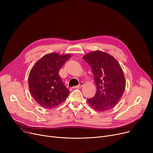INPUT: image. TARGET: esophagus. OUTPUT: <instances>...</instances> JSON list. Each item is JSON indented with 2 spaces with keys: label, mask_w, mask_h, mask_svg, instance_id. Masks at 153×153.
Instances as JSON below:
<instances>
[{
  "label": "esophagus",
  "mask_w": 153,
  "mask_h": 153,
  "mask_svg": "<svg viewBox=\"0 0 153 153\" xmlns=\"http://www.w3.org/2000/svg\"><path fill=\"white\" fill-rule=\"evenodd\" d=\"M83 85H84V82H81L79 83V84L78 85L74 86V87H73V88H74V89H78V88H81Z\"/></svg>",
  "instance_id": "obj_1"
}]
</instances>
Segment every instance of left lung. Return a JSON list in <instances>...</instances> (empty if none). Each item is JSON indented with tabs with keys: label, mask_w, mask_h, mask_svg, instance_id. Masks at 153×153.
<instances>
[{
	"label": "left lung",
	"mask_w": 153,
	"mask_h": 153,
	"mask_svg": "<svg viewBox=\"0 0 153 153\" xmlns=\"http://www.w3.org/2000/svg\"><path fill=\"white\" fill-rule=\"evenodd\" d=\"M91 67L97 92L87 101L95 110L104 111L113 108L122 97L126 81L118 62L108 53L94 51L83 56Z\"/></svg>",
	"instance_id": "8db88e82"
}]
</instances>
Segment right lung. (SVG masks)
Here are the masks:
<instances>
[{"label": "right lung", "mask_w": 153, "mask_h": 153, "mask_svg": "<svg viewBox=\"0 0 153 153\" xmlns=\"http://www.w3.org/2000/svg\"><path fill=\"white\" fill-rule=\"evenodd\" d=\"M69 53H48L32 67L28 76V87L32 97L40 106L50 109L66 99L69 91L59 75L63 64L70 58Z\"/></svg>", "instance_id": "right-lung-1"}]
</instances>
